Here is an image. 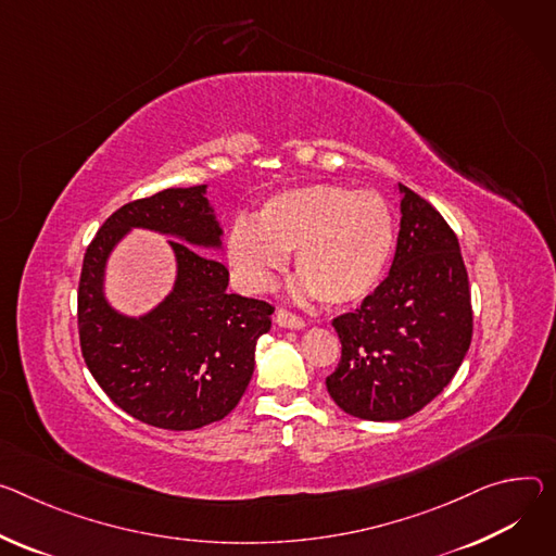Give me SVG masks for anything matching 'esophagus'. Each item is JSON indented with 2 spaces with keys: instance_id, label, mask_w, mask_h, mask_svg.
<instances>
[{
  "instance_id": "34e87169",
  "label": "esophagus",
  "mask_w": 556,
  "mask_h": 556,
  "mask_svg": "<svg viewBox=\"0 0 556 556\" xmlns=\"http://www.w3.org/2000/svg\"><path fill=\"white\" fill-rule=\"evenodd\" d=\"M275 321H277V326L290 328V330H299V328L306 326L304 317H299V315H294V313H290V311H286V308H279V311L275 313Z\"/></svg>"
}]
</instances>
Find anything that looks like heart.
I'll return each mask as SVG.
<instances>
[{
  "label": "heart",
  "mask_w": 556,
  "mask_h": 556,
  "mask_svg": "<svg viewBox=\"0 0 556 556\" xmlns=\"http://www.w3.org/2000/svg\"><path fill=\"white\" fill-rule=\"evenodd\" d=\"M394 243L396 224L381 194L313 184L270 197L255 224L237 222L226 255L243 288L266 290L294 252L299 290L348 306L381 283Z\"/></svg>",
  "instance_id": "heart-1"
}]
</instances>
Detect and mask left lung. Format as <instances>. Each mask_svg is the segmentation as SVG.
Returning a JSON list of instances; mask_svg holds the SVG:
<instances>
[{"mask_svg": "<svg viewBox=\"0 0 556 556\" xmlns=\"http://www.w3.org/2000/svg\"><path fill=\"white\" fill-rule=\"evenodd\" d=\"M401 228L388 277L355 313L332 319L341 359L326 388L368 421L419 413L459 370L472 339L459 239L421 194L399 184Z\"/></svg>", "mask_w": 556, "mask_h": 556, "instance_id": "1", "label": "left lung"}]
</instances>
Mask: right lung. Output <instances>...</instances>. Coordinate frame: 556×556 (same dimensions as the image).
Here are the masks:
<instances>
[{"label": "right lung", "mask_w": 556, "mask_h": 556, "mask_svg": "<svg viewBox=\"0 0 556 556\" xmlns=\"http://www.w3.org/2000/svg\"><path fill=\"white\" fill-rule=\"evenodd\" d=\"M130 227L180 239L172 240L174 292L139 320L119 316L103 296L105 260ZM219 245L206 186H190L128 201L86 248L77 290L81 357L111 401L148 426L197 430L224 419L255 370V348L275 308L226 292L228 268L204 252Z\"/></svg>", "instance_id": "obj_1"}]
</instances>
